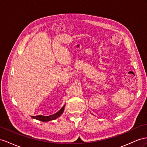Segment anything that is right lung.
I'll return each mask as SVG.
<instances>
[{
    "label": "right lung",
    "instance_id": "1",
    "mask_svg": "<svg viewBox=\"0 0 147 147\" xmlns=\"http://www.w3.org/2000/svg\"><path fill=\"white\" fill-rule=\"evenodd\" d=\"M65 106H63V107L58 112H57L53 115H49V116H45V115H41L32 116V118L40 120V121H42V122H48V121H51V120H55L57 118H58L60 115H61V114L64 112V110H65Z\"/></svg>",
    "mask_w": 147,
    "mask_h": 147
}]
</instances>
